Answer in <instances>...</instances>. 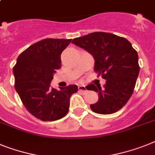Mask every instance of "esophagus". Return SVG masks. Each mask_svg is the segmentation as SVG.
Returning <instances> with one entry per match:
<instances>
[{"instance_id": "1", "label": "esophagus", "mask_w": 155, "mask_h": 155, "mask_svg": "<svg viewBox=\"0 0 155 155\" xmlns=\"http://www.w3.org/2000/svg\"><path fill=\"white\" fill-rule=\"evenodd\" d=\"M78 88H79V91H82V92H84V93H86V92L87 91V90L86 87L84 85H80L79 87H78Z\"/></svg>"}]
</instances>
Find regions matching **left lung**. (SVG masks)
Segmentation results:
<instances>
[{
    "label": "left lung",
    "mask_w": 155,
    "mask_h": 155,
    "mask_svg": "<svg viewBox=\"0 0 155 155\" xmlns=\"http://www.w3.org/2000/svg\"><path fill=\"white\" fill-rule=\"evenodd\" d=\"M71 42L93 56L94 70L106 80L103 87L88 85L87 90L98 93V101L90 106L91 110L100 114L117 112L128 102L136 86L140 72L136 50L126 38L106 32H93Z\"/></svg>",
    "instance_id": "8db88e82"
}]
</instances>
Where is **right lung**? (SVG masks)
I'll return each instance as SVG.
<instances>
[{
	"mask_svg": "<svg viewBox=\"0 0 155 155\" xmlns=\"http://www.w3.org/2000/svg\"><path fill=\"white\" fill-rule=\"evenodd\" d=\"M71 39L46 38L22 52L13 67L15 89L23 106L43 121L64 117L68 112L70 97L78 91L68 85L60 91L50 87L53 73L61 68V54Z\"/></svg>",
	"mask_w": 155,
	"mask_h": 155,
	"instance_id": "add662e5",
	"label": "right lung"
}]
</instances>
